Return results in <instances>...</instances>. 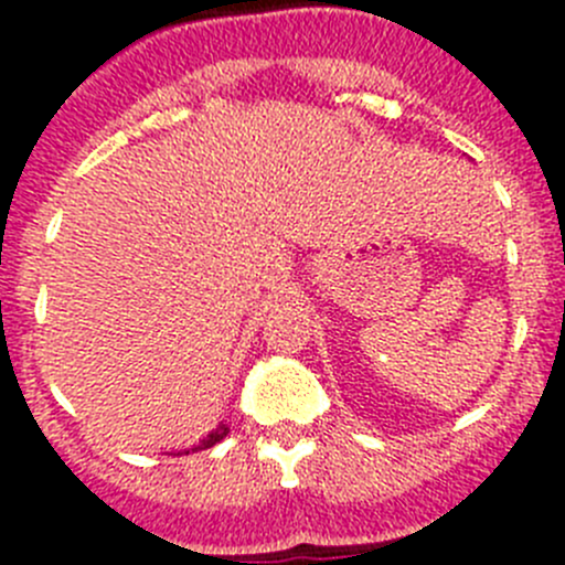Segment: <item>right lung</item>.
I'll return each mask as SVG.
<instances>
[{
	"label": "right lung",
	"mask_w": 565,
	"mask_h": 565,
	"mask_svg": "<svg viewBox=\"0 0 565 565\" xmlns=\"http://www.w3.org/2000/svg\"><path fill=\"white\" fill-rule=\"evenodd\" d=\"M226 433H228V424H217V427H214V430L212 433H209V436L206 438H203V441L201 444H194V447H192V450H186V456H189V452H198V450H209V447H214V444H217V441H223V438H226Z\"/></svg>",
	"instance_id": "add662e5"
}]
</instances>
